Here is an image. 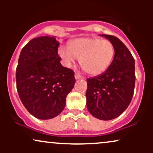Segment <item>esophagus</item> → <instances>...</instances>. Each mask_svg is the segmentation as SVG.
I'll return each instance as SVG.
<instances>
[{"label":"esophagus","mask_w":153,"mask_h":153,"mask_svg":"<svg viewBox=\"0 0 153 153\" xmlns=\"http://www.w3.org/2000/svg\"><path fill=\"white\" fill-rule=\"evenodd\" d=\"M75 79H76V80H78V79H81V78H82V76L81 75L79 74V73H75Z\"/></svg>","instance_id":"obj_1"}]
</instances>
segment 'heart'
Listing matches in <instances>:
<instances>
[{
    "label": "heart",
    "instance_id": "heart-1",
    "mask_svg": "<svg viewBox=\"0 0 153 153\" xmlns=\"http://www.w3.org/2000/svg\"><path fill=\"white\" fill-rule=\"evenodd\" d=\"M58 54L68 68L73 66L78 59L84 71L96 75L104 72L110 65L114 56V47L106 39L79 38L72 40L68 48L59 47Z\"/></svg>",
    "mask_w": 153,
    "mask_h": 153
}]
</instances>
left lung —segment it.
I'll use <instances>...</instances> for the list:
<instances>
[{"mask_svg":"<svg viewBox=\"0 0 153 153\" xmlns=\"http://www.w3.org/2000/svg\"><path fill=\"white\" fill-rule=\"evenodd\" d=\"M114 47V57L107 71L87 79L86 105L101 120L118 117L130 103L135 85L134 59L124 44L111 35L101 34Z\"/></svg>","mask_w":153,"mask_h":153,"instance_id":"8db88e82","label":"left lung"}]
</instances>
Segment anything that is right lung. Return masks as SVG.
<instances>
[{
  "label": "right lung",
  "instance_id": "1",
  "mask_svg": "<svg viewBox=\"0 0 153 153\" xmlns=\"http://www.w3.org/2000/svg\"><path fill=\"white\" fill-rule=\"evenodd\" d=\"M59 44L54 36L32 39L19 55L16 73L17 91L23 105L39 119L59 115L75 83L73 71L59 62Z\"/></svg>",
  "mask_w": 153,
  "mask_h": 153
}]
</instances>
